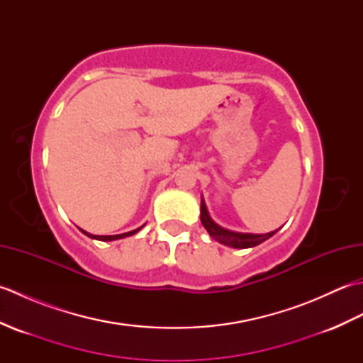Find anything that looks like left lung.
I'll list each match as a JSON object with an SVG mask.
<instances>
[{
	"label": "left lung",
	"mask_w": 363,
	"mask_h": 363,
	"mask_svg": "<svg viewBox=\"0 0 363 363\" xmlns=\"http://www.w3.org/2000/svg\"><path fill=\"white\" fill-rule=\"evenodd\" d=\"M201 223L204 229L209 233V235L213 238V240L220 242L221 245L230 246V248H252V246H257L262 242L268 240L269 237H273L277 230H272V233L267 234H248V233H235V230H229L226 228H221L220 225H217L211 217L209 211H207V206L204 198L201 196Z\"/></svg>",
	"instance_id": "left-lung-1"
}]
</instances>
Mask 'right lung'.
Returning a JSON list of instances; mask_svg holds the SVG:
<instances>
[{"label":"right lung","instance_id":"right-lung-1","mask_svg":"<svg viewBox=\"0 0 363 363\" xmlns=\"http://www.w3.org/2000/svg\"><path fill=\"white\" fill-rule=\"evenodd\" d=\"M145 226V225H143ZM143 226H140V228H137V229H134V230H129V233H125V234H117V235H94V234H89V233H86V230H82L84 234H86L87 237H90V238H95V240H101V242H112V240H120V238H125V237H130V235H134V234H137L138 230H140Z\"/></svg>","mask_w":363,"mask_h":363}]
</instances>
